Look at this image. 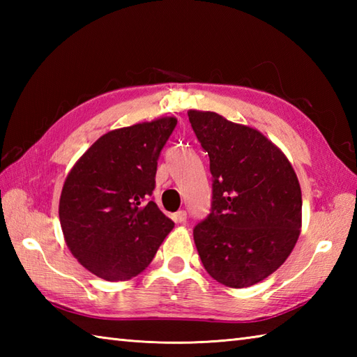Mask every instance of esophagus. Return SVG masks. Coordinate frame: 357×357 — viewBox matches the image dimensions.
Listing matches in <instances>:
<instances>
[{
    "label": "esophagus",
    "mask_w": 357,
    "mask_h": 357,
    "mask_svg": "<svg viewBox=\"0 0 357 357\" xmlns=\"http://www.w3.org/2000/svg\"><path fill=\"white\" fill-rule=\"evenodd\" d=\"M173 219L176 222H179V224H184L185 221H187V211L185 210H179V211H176V213L173 215Z\"/></svg>",
    "instance_id": "34e87169"
}]
</instances>
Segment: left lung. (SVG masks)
Here are the masks:
<instances>
[{"label": "left lung", "instance_id": "1", "mask_svg": "<svg viewBox=\"0 0 357 357\" xmlns=\"http://www.w3.org/2000/svg\"><path fill=\"white\" fill-rule=\"evenodd\" d=\"M210 158L211 208L195 225L204 268L227 287L244 288L276 271L299 238L302 195L285 155L252 127L215 112L188 110Z\"/></svg>", "mask_w": 357, "mask_h": 357}]
</instances>
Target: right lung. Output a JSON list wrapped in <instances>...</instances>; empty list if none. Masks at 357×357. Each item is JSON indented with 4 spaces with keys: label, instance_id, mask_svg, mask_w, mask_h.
<instances>
[{
    "label": "right lung",
    "instance_id": "obj_1",
    "mask_svg": "<svg viewBox=\"0 0 357 357\" xmlns=\"http://www.w3.org/2000/svg\"><path fill=\"white\" fill-rule=\"evenodd\" d=\"M176 123L161 118L105 133L67 174L59 199L64 239L98 278L136 276L174 227L150 196L159 155Z\"/></svg>",
    "mask_w": 357,
    "mask_h": 357
}]
</instances>
